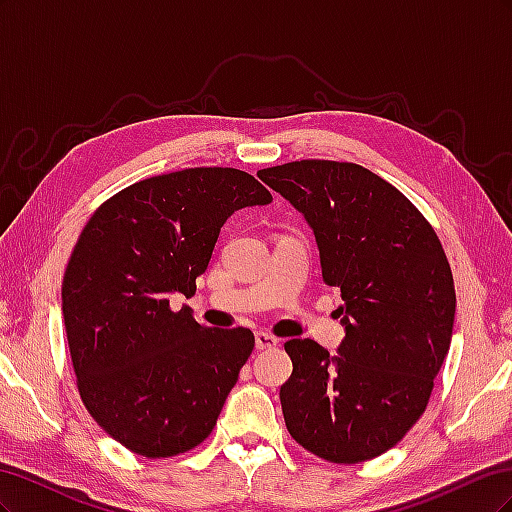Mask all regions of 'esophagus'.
Returning <instances> with one entry per match:
<instances>
[{
	"label": "esophagus",
	"mask_w": 512,
	"mask_h": 512,
	"mask_svg": "<svg viewBox=\"0 0 512 512\" xmlns=\"http://www.w3.org/2000/svg\"><path fill=\"white\" fill-rule=\"evenodd\" d=\"M277 344H280V342H277V337H273L269 333H262V331L256 333V350H271Z\"/></svg>",
	"instance_id": "obj_1"
}]
</instances>
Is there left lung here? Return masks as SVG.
Masks as SVG:
<instances>
[{
  "mask_svg": "<svg viewBox=\"0 0 512 512\" xmlns=\"http://www.w3.org/2000/svg\"><path fill=\"white\" fill-rule=\"evenodd\" d=\"M258 177L305 215L322 280L344 301L337 356L314 339L284 344L286 427L327 461L374 459L421 418L451 346L457 299L442 243L404 194L359 164L301 160Z\"/></svg>",
  "mask_w": 512,
  "mask_h": 512,
  "instance_id": "8db88e82",
  "label": "left lung"
}]
</instances>
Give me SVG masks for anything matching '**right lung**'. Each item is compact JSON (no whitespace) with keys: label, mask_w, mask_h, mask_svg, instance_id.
Instances as JSON below:
<instances>
[{"label":"right lung","mask_w":512,"mask_h":512,"mask_svg":"<svg viewBox=\"0 0 512 512\" xmlns=\"http://www.w3.org/2000/svg\"><path fill=\"white\" fill-rule=\"evenodd\" d=\"M271 192L237 168L149 177L102 203L76 241L61 312L76 386L94 421L149 459L213 431L254 350L250 329H207L170 294L194 297L220 228Z\"/></svg>","instance_id":"1"}]
</instances>
